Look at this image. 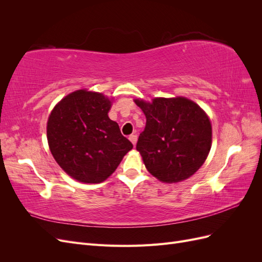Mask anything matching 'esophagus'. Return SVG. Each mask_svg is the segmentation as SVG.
<instances>
[{"instance_id": "esophagus-1", "label": "esophagus", "mask_w": 262, "mask_h": 262, "mask_svg": "<svg viewBox=\"0 0 262 262\" xmlns=\"http://www.w3.org/2000/svg\"><path fill=\"white\" fill-rule=\"evenodd\" d=\"M129 140L131 141V143L136 146V144H137V141H138V137L137 136H134V134H132V136H130L129 137Z\"/></svg>"}]
</instances>
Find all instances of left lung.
<instances>
[{
	"label": "left lung",
	"instance_id": "left-lung-1",
	"mask_svg": "<svg viewBox=\"0 0 262 262\" xmlns=\"http://www.w3.org/2000/svg\"><path fill=\"white\" fill-rule=\"evenodd\" d=\"M134 102L146 118L137 150L150 175L165 184L191 177L212 145V124L204 110L187 97H156Z\"/></svg>",
	"mask_w": 262,
	"mask_h": 262
}]
</instances>
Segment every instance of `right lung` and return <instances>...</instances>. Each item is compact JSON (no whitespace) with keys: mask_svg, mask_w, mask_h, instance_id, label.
Masks as SVG:
<instances>
[{"mask_svg":"<svg viewBox=\"0 0 262 262\" xmlns=\"http://www.w3.org/2000/svg\"><path fill=\"white\" fill-rule=\"evenodd\" d=\"M113 101L102 93L83 89L67 95L51 110L47 122L50 152L76 181H105L133 147L108 117Z\"/></svg>","mask_w":262,"mask_h":262,"instance_id":"obj_1","label":"right lung"}]
</instances>
